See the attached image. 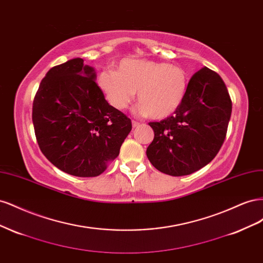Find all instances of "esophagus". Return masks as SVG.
Instances as JSON below:
<instances>
[{"label":"esophagus","mask_w":263,"mask_h":263,"mask_svg":"<svg viewBox=\"0 0 263 263\" xmlns=\"http://www.w3.org/2000/svg\"><path fill=\"white\" fill-rule=\"evenodd\" d=\"M132 125H133V127L135 128V127H138V126L140 125V123H138V122H136V121H133V122H132Z\"/></svg>","instance_id":"esophagus-1"}]
</instances>
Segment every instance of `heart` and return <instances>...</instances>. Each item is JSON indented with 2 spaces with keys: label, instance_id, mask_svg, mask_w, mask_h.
Listing matches in <instances>:
<instances>
[{
  "label": "heart",
  "instance_id": "b5f03b06",
  "mask_svg": "<svg viewBox=\"0 0 263 263\" xmlns=\"http://www.w3.org/2000/svg\"><path fill=\"white\" fill-rule=\"evenodd\" d=\"M99 86L107 102L116 109H125L137 91L140 101L135 107L138 115L162 119L181 105L187 89V73L168 62L146 59H125L117 71L104 70Z\"/></svg>",
  "mask_w": 263,
  "mask_h": 263
}]
</instances>
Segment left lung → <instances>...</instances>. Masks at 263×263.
<instances>
[{"instance_id": "left-lung-1", "label": "left lung", "mask_w": 263, "mask_h": 263, "mask_svg": "<svg viewBox=\"0 0 263 263\" xmlns=\"http://www.w3.org/2000/svg\"><path fill=\"white\" fill-rule=\"evenodd\" d=\"M232 100L222 79L204 67L189 81L185 97L173 115L151 122L155 137L147 157L157 170L187 176L209 164L225 140Z\"/></svg>"}]
</instances>
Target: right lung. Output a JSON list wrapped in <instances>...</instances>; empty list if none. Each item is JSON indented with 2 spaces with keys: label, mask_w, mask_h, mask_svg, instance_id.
<instances>
[{
  "label": "right lung",
  "mask_w": 263,
  "mask_h": 263,
  "mask_svg": "<svg viewBox=\"0 0 263 263\" xmlns=\"http://www.w3.org/2000/svg\"><path fill=\"white\" fill-rule=\"evenodd\" d=\"M97 73L83 59L51 68L33 102L38 146L58 169L80 178L98 177L119 155L132 121L109 105Z\"/></svg>",
  "instance_id": "add662e5"
}]
</instances>
